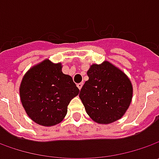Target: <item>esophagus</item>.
Masks as SVG:
<instances>
[{
	"label": "esophagus",
	"instance_id": "1",
	"mask_svg": "<svg viewBox=\"0 0 159 159\" xmlns=\"http://www.w3.org/2000/svg\"><path fill=\"white\" fill-rule=\"evenodd\" d=\"M82 86H83V82H80V83H79V84H77V87L79 88V89H81Z\"/></svg>",
	"mask_w": 159,
	"mask_h": 159
}]
</instances>
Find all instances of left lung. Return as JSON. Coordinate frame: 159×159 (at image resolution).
Returning <instances> with one entry per match:
<instances>
[{
	"label": "left lung",
	"instance_id": "left-lung-1",
	"mask_svg": "<svg viewBox=\"0 0 159 159\" xmlns=\"http://www.w3.org/2000/svg\"><path fill=\"white\" fill-rule=\"evenodd\" d=\"M88 76L80 98L89 117L99 124H110L121 119L133 97L128 77L107 61L92 64Z\"/></svg>",
	"mask_w": 159,
	"mask_h": 159
}]
</instances>
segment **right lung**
<instances>
[{"instance_id":"right-lung-1","label":"right lung","mask_w":159,"mask_h":159,"mask_svg":"<svg viewBox=\"0 0 159 159\" xmlns=\"http://www.w3.org/2000/svg\"><path fill=\"white\" fill-rule=\"evenodd\" d=\"M19 93L31 119L39 125L51 126L64 119L68 104L79 95L80 89L71 77L63 73L60 63L53 64L46 59L25 73Z\"/></svg>"}]
</instances>
